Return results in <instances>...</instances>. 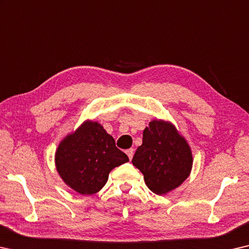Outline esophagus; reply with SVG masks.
<instances>
[{
	"label": "esophagus",
	"instance_id": "obj_1",
	"mask_svg": "<svg viewBox=\"0 0 249 249\" xmlns=\"http://www.w3.org/2000/svg\"><path fill=\"white\" fill-rule=\"evenodd\" d=\"M133 151H135V150H133V149H128V150L125 151V154L128 155V157H129V159H130V160H131V159H132V157H133Z\"/></svg>",
	"mask_w": 249,
	"mask_h": 249
}]
</instances>
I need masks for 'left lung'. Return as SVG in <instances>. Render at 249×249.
<instances>
[{
  "label": "left lung",
  "instance_id": "1",
  "mask_svg": "<svg viewBox=\"0 0 249 249\" xmlns=\"http://www.w3.org/2000/svg\"><path fill=\"white\" fill-rule=\"evenodd\" d=\"M152 193L166 195L190 175L193 155L188 142L170 122L152 120L143 130L142 144L132 158Z\"/></svg>",
  "mask_w": 249,
  "mask_h": 249
}]
</instances>
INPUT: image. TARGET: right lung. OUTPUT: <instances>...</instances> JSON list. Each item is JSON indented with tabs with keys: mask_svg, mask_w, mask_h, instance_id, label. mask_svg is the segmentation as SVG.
<instances>
[{
	"mask_svg": "<svg viewBox=\"0 0 249 249\" xmlns=\"http://www.w3.org/2000/svg\"><path fill=\"white\" fill-rule=\"evenodd\" d=\"M129 161L102 125L85 121L61 141L55 152L56 170L62 180L81 195L98 193L113 168Z\"/></svg>",
	"mask_w": 249,
	"mask_h": 249,
	"instance_id": "right-lung-1",
	"label": "right lung"
}]
</instances>
